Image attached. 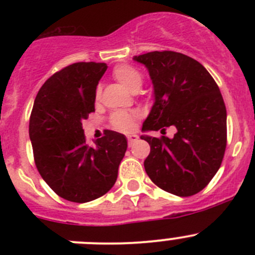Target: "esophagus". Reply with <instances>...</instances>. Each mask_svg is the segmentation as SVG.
I'll list each match as a JSON object with an SVG mask.
<instances>
[{
  "label": "esophagus",
  "instance_id": "obj_1",
  "mask_svg": "<svg viewBox=\"0 0 255 255\" xmlns=\"http://www.w3.org/2000/svg\"><path fill=\"white\" fill-rule=\"evenodd\" d=\"M127 139H128V145H132V144L138 139V135L134 134V133H133V134H128Z\"/></svg>",
  "mask_w": 255,
  "mask_h": 255
}]
</instances>
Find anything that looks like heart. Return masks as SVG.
I'll list each match as a JSON object with an SVG mask.
<instances>
[{"mask_svg":"<svg viewBox=\"0 0 255 255\" xmlns=\"http://www.w3.org/2000/svg\"><path fill=\"white\" fill-rule=\"evenodd\" d=\"M113 78L117 80L122 86H125L132 94L139 91L140 86L143 84V76L134 66L127 65V64H123V65L116 66L115 70H113ZM100 87L97 89L96 95H95V99H100ZM139 118V113L137 111L132 112H125V111H118L115 112L111 116V126L115 129L121 130V132H130L134 127V122Z\"/></svg>","mask_w":255,"mask_h":255,"instance_id":"b5f03b06","label":"heart"}]
</instances>
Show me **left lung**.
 I'll use <instances>...</instances> for the list:
<instances>
[{"label": "left lung", "mask_w": 255, "mask_h": 255, "mask_svg": "<svg viewBox=\"0 0 255 255\" xmlns=\"http://www.w3.org/2000/svg\"><path fill=\"white\" fill-rule=\"evenodd\" d=\"M148 69L154 104L142 132L175 127L173 138L148 134L144 169L151 181L176 196L197 194L220 169L227 144V112L220 89L195 59L176 51L133 56Z\"/></svg>", "instance_id": "8db88e82"}]
</instances>
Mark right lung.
<instances>
[{"label":"right lung","mask_w":255,"mask_h":255,"mask_svg":"<svg viewBox=\"0 0 255 255\" xmlns=\"http://www.w3.org/2000/svg\"><path fill=\"white\" fill-rule=\"evenodd\" d=\"M105 63H75L50 76L35 97L29 138L38 171L50 189L71 202L92 201L111 190L127 150V138L113 130L86 143L82 121L95 111Z\"/></svg>","instance_id":"1"}]
</instances>
